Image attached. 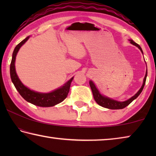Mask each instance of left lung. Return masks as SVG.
<instances>
[{
  "mask_svg": "<svg viewBox=\"0 0 156 156\" xmlns=\"http://www.w3.org/2000/svg\"><path fill=\"white\" fill-rule=\"evenodd\" d=\"M129 41H130V43L131 44H133V45L138 47L139 49L141 51V52L143 54V51H142V48L138 44L136 43L133 40H129ZM147 76V69L146 74H145L144 80H143V84H142V85L141 87V88L140 89V90L137 92V93L134 95L133 96H132L131 98H129V100H126V101H124V102H120V101H118V100L111 99V98H107L105 96H102V95L99 92L98 89L96 88L95 84L91 80L89 81V85H90L92 93H93L94 98L99 105H100V106L102 107L107 108V109H124V108L126 107V106H128V105L130 104L131 102L133 101V100L137 98L139 95L141 94L142 89H143L144 87L145 83H146Z\"/></svg>",
  "mask_w": 156,
  "mask_h": 156,
  "instance_id": "8db88e82",
  "label": "left lung"
}]
</instances>
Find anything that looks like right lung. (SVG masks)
Instances as JSON below:
<instances>
[{
    "label": "right lung",
    "instance_id": "1",
    "mask_svg": "<svg viewBox=\"0 0 156 156\" xmlns=\"http://www.w3.org/2000/svg\"><path fill=\"white\" fill-rule=\"evenodd\" d=\"M29 38H30V36H27L23 41H21L19 44H17L14 50V52H13L12 62L11 64H10V76H11L12 81L13 84H14L16 90L18 91V93L20 94V96L26 101L38 107H53L62 102L67 98L69 91L71 83L73 80V77L71 78L67 83H66L61 87L50 92V93L36 92L31 90L27 87H25L24 84L21 83V81L16 74V72L15 60L18 50L20 49L22 45L26 43V41L28 40Z\"/></svg>",
    "mask_w": 156,
    "mask_h": 156
}]
</instances>
